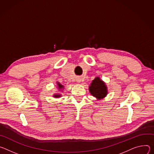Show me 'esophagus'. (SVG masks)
Returning a JSON list of instances; mask_svg holds the SVG:
<instances>
[{"label":"esophagus","mask_w":154,"mask_h":154,"mask_svg":"<svg viewBox=\"0 0 154 154\" xmlns=\"http://www.w3.org/2000/svg\"><path fill=\"white\" fill-rule=\"evenodd\" d=\"M76 81H77L78 82H81V79H80V78H78L76 79Z\"/></svg>","instance_id":"esophagus-1"}]
</instances>
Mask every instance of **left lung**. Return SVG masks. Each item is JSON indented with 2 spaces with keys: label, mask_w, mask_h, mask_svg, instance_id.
<instances>
[{
  "label": "left lung",
  "mask_w": 154,
  "mask_h": 154,
  "mask_svg": "<svg viewBox=\"0 0 154 154\" xmlns=\"http://www.w3.org/2000/svg\"><path fill=\"white\" fill-rule=\"evenodd\" d=\"M89 92L98 100L104 98L108 93L106 83L98 76H97L91 82L89 86Z\"/></svg>",
  "instance_id": "obj_1"
}]
</instances>
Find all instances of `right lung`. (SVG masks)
<instances>
[{
    "mask_svg": "<svg viewBox=\"0 0 154 154\" xmlns=\"http://www.w3.org/2000/svg\"><path fill=\"white\" fill-rule=\"evenodd\" d=\"M56 84H57V87L59 91L62 92L63 89H64V86H63V85H62L60 82H57ZM61 97H62V95L60 94H59V93H56V94H53V97H54V98H60Z\"/></svg>",
    "mask_w": 154,
    "mask_h": 154,
    "instance_id": "add662e5",
    "label": "right lung"
}]
</instances>
